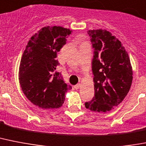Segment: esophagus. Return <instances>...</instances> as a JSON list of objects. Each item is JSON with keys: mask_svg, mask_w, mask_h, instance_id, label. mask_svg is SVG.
Wrapping results in <instances>:
<instances>
[{"mask_svg": "<svg viewBox=\"0 0 146 146\" xmlns=\"http://www.w3.org/2000/svg\"><path fill=\"white\" fill-rule=\"evenodd\" d=\"M80 85H81V84H80V83H78V84H76V85H74V88H75L76 90L79 89V87H80Z\"/></svg>", "mask_w": 146, "mask_h": 146, "instance_id": "obj_1", "label": "esophagus"}]
</instances>
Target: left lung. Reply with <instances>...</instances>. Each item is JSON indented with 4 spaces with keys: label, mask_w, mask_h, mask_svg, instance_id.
<instances>
[{
    "label": "left lung",
    "mask_w": 146,
    "mask_h": 146,
    "mask_svg": "<svg viewBox=\"0 0 146 146\" xmlns=\"http://www.w3.org/2000/svg\"><path fill=\"white\" fill-rule=\"evenodd\" d=\"M94 48L92 61L94 97L86 109L106 112L121 104L131 88L133 71L128 54L121 42L106 30L88 31Z\"/></svg>",
    "instance_id": "obj_1"
}]
</instances>
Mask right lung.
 Masks as SVG:
<instances>
[{"mask_svg": "<svg viewBox=\"0 0 146 146\" xmlns=\"http://www.w3.org/2000/svg\"><path fill=\"white\" fill-rule=\"evenodd\" d=\"M70 29L44 27L31 36L22 54L19 67V82L22 92L32 104L42 109H57L64 102L65 93L72 87L65 83L57 53L61 50Z\"/></svg>", "mask_w": 146, "mask_h": 146, "instance_id": "right-lung-1", "label": "right lung"}]
</instances>
